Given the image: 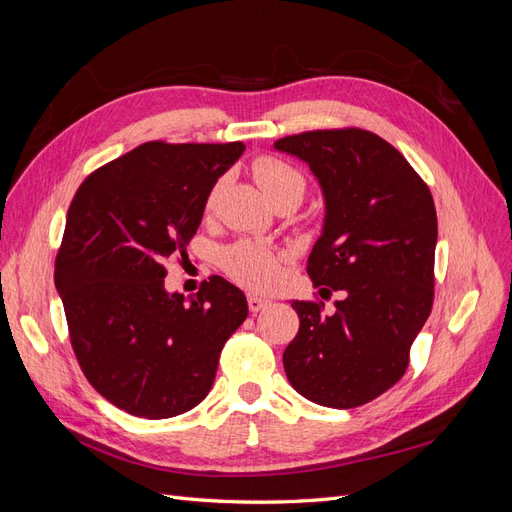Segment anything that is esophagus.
<instances>
[{
	"label": "esophagus",
	"instance_id": "1",
	"mask_svg": "<svg viewBox=\"0 0 512 512\" xmlns=\"http://www.w3.org/2000/svg\"><path fill=\"white\" fill-rule=\"evenodd\" d=\"M267 299H262V297H258V294H250V297H247V307H250V312H260L262 307H267Z\"/></svg>",
	"mask_w": 512,
	"mask_h": 512
}]
</instances>
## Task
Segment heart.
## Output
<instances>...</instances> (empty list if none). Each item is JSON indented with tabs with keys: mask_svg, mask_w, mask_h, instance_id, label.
<instances>
[{
	"mask_svg": "<svg viewBox=\"0 0 512 512\" xmlns=\"http://www.w3.org/2000/svg\"><path fill=\"white\" fill-rule=\"evenodd\" d=\"M252 173L273 205L280 203V200H299L301 203V198L305 196L307 183L303 173L282 158L262 156L252 164ZM215 192L218 190H213L209 196V207L213 205ZM222 262L232 280L252 290L273 288L282 273L280 254L254 241H239L228 247Z\"/></svg>",
	"mask_w": 512,
	"mask_h": 512,
	"instance_id": "b5f03b06",
	"label": "heart"
}]
</instances>
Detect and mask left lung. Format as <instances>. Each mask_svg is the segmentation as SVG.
Returning <instances> with one entry per match:
<instances>
[{
    "label": "left lung",
    "instance_id": "1",
    "mask_svg": "<svg viewBox=\"0 0 512 512\" xmlns=\"http://www.w3.org/2000/svg\"><path fill=\"white\" fill-rule=\"evenodd\" d=\"M273 147L307 162L320 183L327 215L307 275L320 297L344 292L331 316L320 301H292L299 333L284 350L286 376L314 404L363 406L406 374L431 314V192L391 143L361 128L292 134Z\"/></svg>",
    "mask_w": 512,
    "mask_h": 512
}]
</instances>
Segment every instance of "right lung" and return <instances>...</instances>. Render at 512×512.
<instances>
[{
    "instance_id": "add662e5",
    "label": "right lung",
    "mask_w": 512,
    "mask_h": 512,
    "mask_svg": "<svg viewBox=\"0 0 512 512\" xmlns=\"http://www.w3.org/2000/svg\"><path fill=\"white\" fill-rule=\"evenodd\" d=\"M243 143L151 141L76 190L55 258L70 344L89 384L119 410L170 418L211 391L245 294L211 275L196 297L164 290V260L185 256L207 198Z\"/></svg>"
}]
</instances>
